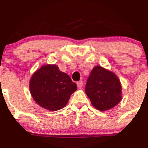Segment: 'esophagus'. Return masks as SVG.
Listing matches in <instances>:
<instances>
[{
    "instance_id": "34e87169",
    "label": "esophagus",
    "mask_w": 148,
    "mask_h": 148,
    "mask_svg": "<svg viewBox=\"0 0 148 148\" xmlns=\"http://www.w3.org/2000/svg\"><path fill=\"white\" fill-rule=\"evenodd\" d=\"M77 86H78V88H79V89H81V88L83 87V86H84V82H83V81H79L77 82Z\"/></svg>"
}]
</instances>
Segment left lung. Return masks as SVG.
<instances>
[{"label":"left lung","mask_w":148,"mask_h":148,"mask_svg":"<svg viewBox=\"0 0 148 148\" xmlns=\"http://www.w3.org/2000/svg\"><path fill=\"white\" fill-rule=\"evenodd\" d=\"M86 93L96 109L108 111L121 101V84L115 73L97 65L88 77Z\"/></svg>","instance_id":"1"}]
</instances>
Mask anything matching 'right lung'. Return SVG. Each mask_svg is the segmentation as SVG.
<instances>
[{"label": "right lung", "mask_w": 148, "mask_h": 148, "mask_svg": "<svg viewBox=\"0 0 148 148\" xmlns=\"http://www.w3.org/2000/svg\"><path fill=\"white\" fill-rule=\"evenodd\" d=\"M29 88L37 104L49 111H56L67 105L77 86L57 65L46 64L31 76Z\"/></svg>", "instance_id": "right-lung-1"}]
</instances>
